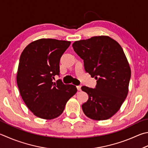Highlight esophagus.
<instances>
[{
    "label": "esophagus",
    "mask_w": 148,
    "mask_h": 148,
    "mask_svg": "<svg viewBox=\"0 0 148 148\" xmlns=\"http://www.w3.org/2000/svg\"><path fill=\"white\" fill-rule=\"evenodd\" d=\"M77 90H79V91H80L82 89H81V87H82V86L81 85H78V86H77Z\"/></svg>",
    "instance_id": "esophagus-1"
}]
</instances>
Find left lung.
Listing matches in <instances>:
<instances>
[{
    "mask_svg": "<svg viewBox=\"0 0 148 148\" xmlns=\"http://www.w3.org/2000/svg\"><path fill=\"white\" fill-rule=\"evenodd\" d=\"M72 47L83 60L85 71L97 79L95 88L82 87L88 96L82 106L83 112L95 120L110 119L119 111L129 91L131 69L122 48L107 36L75 41Z\"/></svg>",
    "mask_w": 148,
    "mask_h": 148,
    "instance_id": "left-lung-1",
    "label": "left lung"
}]
</instances>
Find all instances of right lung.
<instances>
[{"instance_id": "right-lung-1", "label": "right lung", "mask_w": 148, "mask_h": 148, "mask_svg": "<svg viewBox=\"0 0 148 148\" xmlns=\"http://www.w3.org/2000/svg\"><path fill=\"white\" fill-rule=\"evenodd\" d=\"M71 43L40 39L30 42L21 53L17 83L24 102L35 116L45 120L58 117L77 92L73 85L52 82L60 74V58Z\"/></svg>"}]
</instances>
